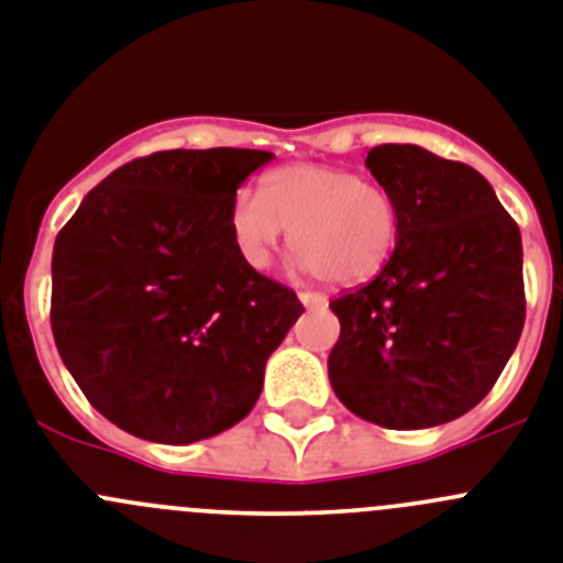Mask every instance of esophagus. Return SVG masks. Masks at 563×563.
Masks as SVG:
<instances>
[{
	"label": "esophagus",
	"instance_id": "34e87169",
	"mask_svg": "<svg viewBox=\"0 0 563 563\" xmlns=\"http://www.w3.org/2000/svg\"><path fill=\"white\" fill-rule=\"evenodd\" d=\"M297 297H300L302 306H306V308H317V311H319V308L328 306V297H325V294H319V291H300V294H297Z\"/></svg>",
	"mask_w": 563,
	"mask_h": 563
}]
</instances>
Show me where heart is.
Masks as SVG:
<instances>
[{
  "label": "heart",
  "mask_w": 563,
  "mask_h": 563,
  "mask_svg": "<svg viewBox=\"0 0 563 563\" xmlns=\"http://www.w3.org/2000/svg\"><path fill=\"white\" fill-rule=\"evenodd\" d=\"M288 230L300 269L364 283L393 257L398 207L384 187L353 170L297 162L263 179L261 199L241 190L230 205L232 246L250 269H269Z\"/></svg>",
  "instance_id": "1"
}]
</instances>
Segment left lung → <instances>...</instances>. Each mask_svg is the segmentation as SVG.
<instances>
[{
	"label": "left lung",
	"instance_id": "obj_1",
	"mask_svg": "<svg viewBox=\"0 0 563 563\" xmlns=\"http://www.w3.org/2000/svg\"><path fill=\"white\" fill-rule=\"evenodd\" d=\"M369 174L398 207V244L367 286L331 300L339 401L384 429L477 407L525 325L521 235L483 174L420 145H378Z\"/></svg>",
	"mask_w": 563,
	"mask_h": 563
}]
</instances>
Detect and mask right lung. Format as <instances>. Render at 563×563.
Wrapping results in <instances>:
<instances>
[{"mask_svg": "<svg viewBox=\"0 0 563 563\" xmlns=\"http://www.w3.org/2000/svg\"><path fill=\"white\" fill-rule=\"evenodd\" d=\"M272 156L176 148L131 159L55 238V347L123 432L187 445L255 407L266 362L302 313L230 235L238 187Z\"/></svg>", "mask_w": 563, "mask_h": 563, "instance_id": "1", "label": "right lung"}]
</instances>
